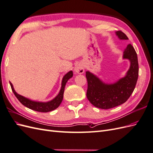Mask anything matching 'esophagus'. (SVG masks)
I'll list each match as a JSON object with an SVG mask.
<instances>
[{
    "instance_id": "esophagus-1",
    "label": "esophagus",
    "mask_w": 153,
    "mask_h": 153,
    "mask_svg": "<svg viewBox=\"0 0 153 153\" xmlns=\"http://www.w3.org/2000/svg\"><path fill=\"white\" fill-rule=\"evenodd\" d=\"M74 71H75L76 73L78 74H82L84 73V67L82 64H78L75 66Z\"/></svg>"
}]
</instances>
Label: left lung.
Returning <instances> with one entry per match:
<instances>
[{"instance_id":"obj_1","label":"left lung","mask_w":153,"mask_h":153,"mask_svg":"<svg viewBox=\"0 0 153 153\" xmlns=\"http://www.w3.org/2000/svg\"><path fill=\"white\" fill-rule=\"evenodd\" d=\"M115 34L120 39H128L121 30L115 32ZM123 58L129 60L130 67L126 75L114 84H105L94 74L86 71L87 98L96 107L109 109L121 105L128 100L135 89L138 76V63L137 53L131 44L124 49Z\"/></svg>"}]
</instances>
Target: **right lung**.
<instances>
[{"mask_svg": "<svg viewBox=\"0 0 153 153\" xmlns=\"http://www.w3.org/2000/svg\"><path fill=\"white\" fill-rule=\"evenodd\" d=\"M73 71H70L68 73H67L66 75L64 76L62 80L61 89L59 91V93L55 98H53L52 100H51L50 101H48V102H39V101H32L28 98H25V97H24L23 96L18 94L15 91V89H14L13 84L11 82L10 83V85L14 94L15 95L17 99L19 100L20 102L23 105L25 106L26 107L29 108L31 110L37 111V112H50V111H52L55 109H56L58 106L61 105L63 99L64 89H65L66 83L69 78H71L73 76Z\"/></svg>", "mask_w": 153, "mask_h": 153, "instance_id": "obj_1", "label": "right lung"}]
</instances>
